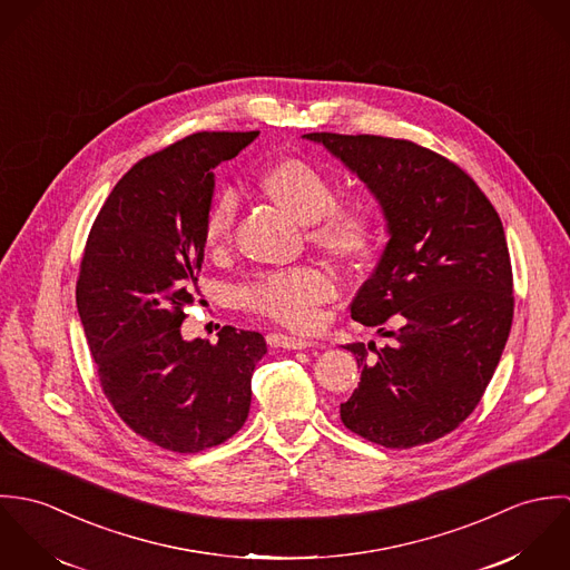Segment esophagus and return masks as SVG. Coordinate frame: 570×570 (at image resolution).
<instances>
[{"mask_svg": "<svg viewBox=\"0 0 570 570\" xmlns=\"http://www.w3.org/2000/svg\"><path fill=\"white\" fill-rule=\"evenodd\" d=\"M267 344H269V346L289 348V351H303V348L314 346L312 340L298 337V335H289V333H269V335H267Z\"/></svg>", "mask_w": 570, "mask_h": 570, "instance_id": "esophagus-1", "label": "esophagus"}]
</instances>
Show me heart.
<instances>
[{
	"mask_svg": "<svg viewBox=\"0 0 570 570\" xmlns=\"http://www.w3.org/2000/svg\"><path fill=\"white\" fill-rule=\"evenodd\" d=\"M263 193L301 224H312L309 237L337 261H357L377 242V210L368 202L335 204L337 184L303 158H283L261 175ZM237 219V197L219 193L206 208L202 237L208 249H224ZM333 296V283L316 267H292L256 276L242 289L245 307L283 325L307 328L321 318V305Z\"/></svg>",
	"mask_w": 570,
	"mask_h": 570,
	"instance_id": "1",
	"label": "heart"
}]
</instances>
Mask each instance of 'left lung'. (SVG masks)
I'll return each mask as SVG.
<instances>
[{"instance_id": "left-lung-1", "label": "left lung", "mask_w": 570, "mask_h": 570, "mask_svg": "<svg viewBox=\"0 0 570 570\" xmlns=\"http://www.w3.org/2000/svg\"><path fill=\"white\" fill-rule=\"evenodd\" d=\"M303 138L357 175L389 233L351 303V318L377 326L389 342L344 346L362 377L340 419L386 448L436 441L479 406L511 331L513 278L500 217L463 168L414 142Z\"/></svg>"}]
</instances>
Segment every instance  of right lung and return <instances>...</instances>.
<instances>
[{
    "label": "right lung",
    "mask_w": 570,
    "mask_h": 570,
    "mask_svg": "<svg viewBox=\"0 0 570 570\" xmlns=\"http://www.w3.org/2000/svg\"><path fill=\"white\" fill-rule=\"evenodd\" d=\"M256 136L202 131L140 160L85 245L77 307L100 386L136 434L170 452L219 445L244 425L252 373L267 353L258 331L224 326L210 344L179 328L204 263L215 168Z\"/></svg>",
    "instance_id": "right-lung-1"
}]
</instances>
